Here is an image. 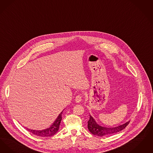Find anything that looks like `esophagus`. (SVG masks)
Returning a JSON list of instances; mask_svg holds the SVG:
<instances>
[{"label":"esophagus","instance_id":"34e87169","mask_svg":"<svg viewBox=\"0 0 153 153\" xmlns=\"http://www.w3.org/2000/svg\"><path fill=\"white\" fill-rule=\"evenodd\" d=\"M82 100V97L80 95H78L76 97H75V101L77 103H79Z\"/></svg>","mask_w":153,"mask_h":153}]
</instances>
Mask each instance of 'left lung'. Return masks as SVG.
Instances as JSON below:
<instances>
[{
	"label": "left lung",
	"instance_id": "8db88e82",
	"mask_svg": "<svg viewBox=\"0 0 153 153\" xmlns=\"http://www.w3.org/2000/svg\"><path fill=\"white\" fill-rule=\"evenodd\" d=\"M129 122L130 121H128L123 125L114 127L102 126L99 125L97 123L95 120L94 119L93 117L90 115V119L87 122V127L90 132L94 135H97L100 137L108 136L122 131L128 125Z\"/></svg>",
	"mask_w": 153,
	"mask_h": 153
}]
</instances>
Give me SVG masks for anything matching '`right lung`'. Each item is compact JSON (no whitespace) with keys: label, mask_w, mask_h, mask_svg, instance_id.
<instances>
[{"label":"right lung","mask_w":153,"mask_h":153,"mask_svg":"<svg viewBox=\"0 0 153 153\" xmlns=\"http://www.w3.org/2000/svg\"><path fill=\"white\" fill-rule=\"evenodd\" d=\"M62 112H61L58 115L56 120H55L53 125L46 129H44L42 130H32V129H29L28 128H26L27 130L35 135L41 137H49L53 136V135H55L58 132L59 130L60 122L62 120Z\"/></svg>","instance_id":"add662e5"}]
</instances>
